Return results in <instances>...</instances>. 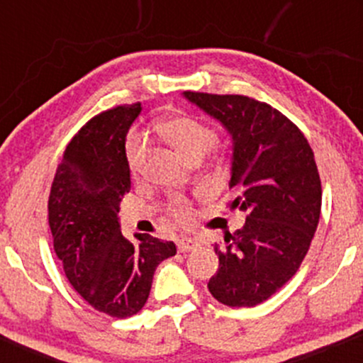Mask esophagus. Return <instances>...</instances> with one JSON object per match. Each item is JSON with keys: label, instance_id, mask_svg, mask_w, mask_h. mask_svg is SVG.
<instances>
[{"label": "esophagus", "instance_id": "esophagus-1", "mask_svg": "<svg viewBox=\"0 0 363 363\" xmlns=\"http://www.w3.org/2000/svg\"><path fill=\"white\" fill-rule=\"evenodd\" d=\"M199 245V242L196 239H191V237H184V239L177 240V249L179 252H189L193 251V249H196Z\"/></svg>", "mask_w": 363, "mask_h": 363}]
</instances>
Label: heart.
Listing matches in <instances>:
<instances>
[{
    "label": "heart",
    "instance_id": "b5f03b06",
    "mask_svg": "<svg viewBox=\"0 0 363 363\" xmlns=\"http://www.w3.org/2000/svg\"><path fill=\"white\" fill-rule=\"evenodd\" d=\"M157 135L172 147L187 162H199L215 143L213 128L194 116L177 114L160 119L155 124ZM147 157V145L138 135H129L126 140V160L133 174H140ZM167 211L177 222L187 223L193 215L189 201L181 194L170 196Z\"/></svg>",
    "mask_w": 363,
    "mask_h": 363
}]
</instances>
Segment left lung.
<instances>
[{"label":"left lung","mask_w":363,"mask_h":363,"mask_svg":"<svg viewBox=\"0 0 363 363\" xmlns=\"http://www.w3.org/2000/svg\"><path fill=\"white\" fill-rule=\"evenodd\" d=\"M232 138L230 208L247 211L242 228L215 245L218 272L208 290L228 307L268 301L301 268L319 223L320 179L309 141L280 111L244 95L184 91Z\"/></svg>","instance_id":"1"}]
</instances>
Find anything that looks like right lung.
Segmentation results:
<instances>
[{
  "label": "right lung",
  "mask_w": 363,
  "mask_h": 363,
  "mask_svg": "<svg viewBox=\"0 0 363 363\" xmlns=\"http://www.w3.org/2000/svg\"><path fill=\"white\" fill-rule=\"evenodd\" d=\"M141 104L91 118L65 150L49 194L54 252L68 281L94 309L131 318L143 309L153 273L176 244L148 234H121L119 203L131 189L126 135Z\"/></svg>",
  "instance_id": "obj_1"
}]
</instances>
